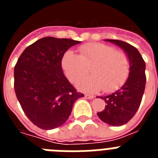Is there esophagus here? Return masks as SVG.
Masks as SVG:
<instances>
[{
  "label": "esophagus",
  "instance_id": "34e87169",
  "mask_svg": "<svg viewBox=\"0 0 158 158\" xmlns=\"http://www.w3.org/2000/svg\"><path fill=\"white\" fill-rule=\"evenodd\" d=\"M85 97L87 99H89V100H92V99L94 98V96H93V95H85Z\"/></svg>",
  "mask_w": 158,
  "mask_h": 158
}]
</instances>
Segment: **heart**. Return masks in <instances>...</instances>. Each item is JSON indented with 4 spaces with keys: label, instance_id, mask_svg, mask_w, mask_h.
Wrapping results in <instances>:
<instances>
[{
    "label": "heart",
    "instance_id": "b5f03b06",
    "mask_svg": "<svg viewBox=\"0 0 158 158\" xmlns=\"http://www.w3.org/2000/svg\"><path fill=\"white\" fill-rule=\"evenodd\" d=\"M79 54L68 51L62 59L66 77L76 83L89 71L92 75L83 78L77 86L80 90L94 93L103 89L110 93L122 86L130 73V60L123 51L100 43H87L79 47Z\"/></svg>",
    "mask_w": 158,
    "mask_h": 158
}]
</instances>
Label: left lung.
I'll return each instance as SVG.
<instances>
[{"label":"left lung","mask_w":158,"mask_h":158,"mask_svg":"<svg viewBox=\"0 0 158 158\" xmlns=\"http://www.w3.org/2000/svg\"><path fill=\"white\" fill-rule=\"evenodd\" d=\"M120 47L130 60V73L127 80L115 93L100 98L106 102L104 111L97 112L102 121L108 125L119 127L133 118L142 102L146 86V63L139 51L126 42L105 40Z\"/></svg>","instance_id":"1"}]
</instances>
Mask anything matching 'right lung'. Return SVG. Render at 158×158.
<instances>
[{
    "label": "right lung",
    "instance_id": "right-lung-1",
    "mask_svg": "<svg viewBox=\"0 0 158 158\" xmlns=\"http://www.w3.org/2000/svg\"><path fill=\"white\" fill-rule=\"evenodd\" d=\"M80 41L45 37L25 49L14 68V89L25 115L38 127L52 130L70 115L77 93L63 73L64 54Z\"/></svg>",
    "mask_w": 158,
    "mask_h": 158
}]
</instances>
